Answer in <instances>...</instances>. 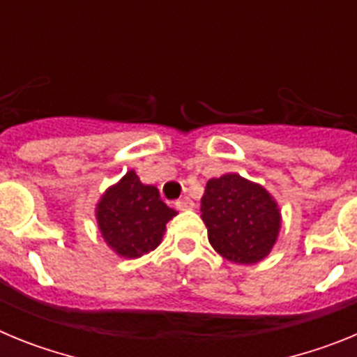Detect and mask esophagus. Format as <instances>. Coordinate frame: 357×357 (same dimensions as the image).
I'll list each match as a JSON object with an SVG mask.
<instances>
[{
  "label": "esophagus",
  "mask_w": 357,
  "mask_h": 357,
  "mask_svg": "<svg viewBox=\"0 0 357 357\" xmlns=\"http://www.w3.org/2000/svg\"><path fill=\"white\" fill-rule=\"evenodd\" d=\"M175 206H176V209L188 211V209H193L195 202L191 200V198H189V197H184V198H181V200H176Z\"/></svg>",
  "instance_id": "esophagus-1"
}]
</instances>
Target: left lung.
<instances>
[{
    "instance_id": "8db88e82",
    "label": "left lung",
    "mask_w": 357,
    "mask_h": 357,
    "mask_svg": "<svg viewBox=\"0 0 357 357\" xmlns=\"http://www.w3.org/2000/svg\"><path fill=\"white\" fill-rule=\"evenodd\" d=\"M200 211L209 243L232 263H259L279 238L282 216L275 198L238 173L211 178Z\"/></svg>"
}]
</instances>
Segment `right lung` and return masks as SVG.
Masks as SVG:
<instances>
[{
	"label": "right lung",
	"mask_w": 357,
	"mask_h": 357,
	"mask_svg": "<svg viewBox=\"0 0 357 357\" xmlns=\"http://www.w3.org/2000/svg\"><path fill=\"white\" fill-rule=\"evenodd\" d=\"M173 216L176 211L160 200L159 189L143 184L134 169L110 185L96 204L103 241L125 259H137L155 250Z\"/></svg>",
	"instance_id": "1"
}]
</instances>
